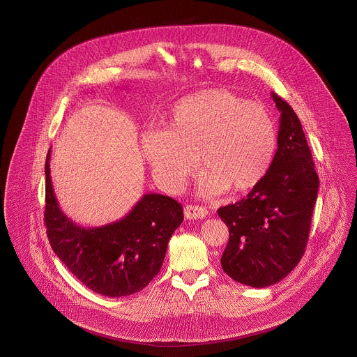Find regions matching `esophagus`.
<instances>
[{
    "label": "esophagus",
    "instance_id": "34e87169",
    "mask_svg": "<svg viewBox=\"0 0 357 357\" xmlns=\"http://www.w3.org/2000/svg\"><path fill=\"white\" fill-rule=\"evenodd\" d=\"M208 215V211L206 207H200V206H186L185 207V218L188 219H202L206 218Z\"/></svg>",
    "mask_w": 357,
    "mask_h": 357
}]
</instances>
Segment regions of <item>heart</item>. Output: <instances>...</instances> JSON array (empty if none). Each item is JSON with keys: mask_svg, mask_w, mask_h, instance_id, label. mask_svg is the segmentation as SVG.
<instances>
[{"mask_svg": "<svg viewBox=\"0 0 357 357\" xmlns=\"http://www.w3.org/2000/svg\"><path fill=\"white\" fill-rule=\"evenodd\" d=\"M278 146L269 110L226 89H207L181 99L171 130L143 135V150L160 183L181 190L199 167L206 169L202 192L213 196L255 186L268 172ZM199 158H197V155Z\"/></svg>", "mask_w": 357, "mask_h": 357, "instance_id": "b5f03b06", "label": "heart"}]
</instances>
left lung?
Instances as JSON below:
<instances>
[{
  "label": "left lung",
  "instance_id": "8db88e82",
  "mask_svg": "<svg viewBox=\"0 0 357 357\" xmlns=\"http://www.w3.org/2000/svg\"><path fill=\"white\" fill-rule=\"evenodd\" d=\"M278 151L266 175L245 199L220 207L229 227L223 272L234 282L264 288L279 283L301 261L317 199L319 176L301 121L279 95Z\"/></svg>",
  "mask_w": 357,
  "mask_h": 357
}]
</instances>
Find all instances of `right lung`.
Returning a JSON list of instances; mask_svg holds the SVG:
<instances>
[{"label": "right lung", "mask_w": 357, "mask_h": 357, "mask_svg": "<svg viewBox=\"0 0 357 357\" xmlns=\"http://www.w3.org/2000/svg\"><path fill=\"white\" fill-rule=\"evenodd\" d=\"M50 157L48 153L44 219L54 252L96 294L119 298L141 291L158 275L169 237L183 222L181 203L149 193L120 220L99 227L78 226L59 208Z\"/></svg>", "instance_id": "1"}]
</instances>
